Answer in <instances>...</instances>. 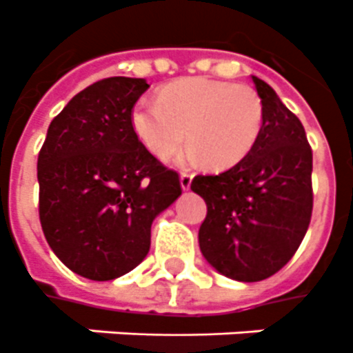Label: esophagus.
I'll use <instances>...</instances> for the list:
<instances>
[{
    "label": "esophagus",
    "mask_w": 353,
    "mask_h": 353,
    "mask_svg": "<svg viewBox=\"0 0 353 353\" xmlns=\"http://www.w3.org/2000/svg\"><path fill=\"white\" fill-rule=\"evenodd\" d=\"M191 182H193V174H191V173L180 174V188H182V190H184V191L190 190Z\"/></svg>",
    "instance_id": "34e87169"
}]
</instances>
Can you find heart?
Instances as JSON below:
<instances>
[{"label":"heart","mask_w":353,"mask_h":353,"mask_svg":"<svg viewBox=\"0 0 353 353\" xmlns=\"http://www.w3.org/2000/svg\"><path fill=\"white\" fill-rule=\"evenodd\" d=\"M132 129L140 142L165 159L188 140L179 163L210 162L228 169L244 160L264 122L262 101L252 87L208 78H188L160 91V101L140 100L132 109Z\"/></svg>","instance_id":"b5f03b06"}]
</instances>
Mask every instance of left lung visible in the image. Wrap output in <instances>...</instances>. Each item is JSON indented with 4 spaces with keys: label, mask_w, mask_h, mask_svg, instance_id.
<instances>
[{
    "label": "left lung",
    "mask_w": 353,
    "mask_h": 353,
    "mask_svg": "<svg viewBox=\"0 0 353 353\" xmlns=\"http://www.w3.org/2000/svg\"><path fill=\"white\" fill-rule=\"evenodd\" d=\"M264 122L244 160L199 174L191 190L208 215L199 246L216 272L241 283L272 277L301 246L312 219V149L303 123L266 81L252 76Z\"/></svg>",
    "instance_id": "obj_1"
}]
</instances>
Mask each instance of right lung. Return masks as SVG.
<instances>
[{"instance_id": "add662e5", "label": "right lung", "mask_w": 353, "mask_h": 353, "mask_svg": "<svg viewBox=\"0 0 353 353\" xmlns=\"http://www.w3.org/2000/svg\"><path fill=\"white\" fill-rule=\"evenodd\" d=\"M143 78L97 81L50 122L38 157L39 222L50 250L81 277L112 281L140 264L151 224L182 194L132 129Z\"/></svg>"}]
</instances>
